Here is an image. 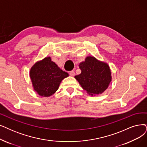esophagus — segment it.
Here are the masks:
<instances>
[{
  "instance_id": "1",
  "label": "esophagus",
  "mask_w": 147,
  "mask_h": 147,
  "mask_svg": "<svg viewBox=\"0 0 147 147\" xmlns=\"http://www.w3.org/2000/svg\"><path fill=\"white\" fill-rule=\"evenodd\" d=\"M69 75L70 76H72V77H74V76H75V73L74 70H72V71L69 72Z\"/></svg>"
}]
</instances>
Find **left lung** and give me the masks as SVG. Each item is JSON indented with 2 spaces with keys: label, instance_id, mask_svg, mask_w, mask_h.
<instances>
[{
  "label": "left lung",
  "instance_id": "obj_1",
  "mask_svg": "<svg viewBox=\"0 0 147 147\" xmlns=\"http://www.w3.org/2000/svg\"><path fill=\"white\" fill-rule=\"evenodd\" d=\"M81 73L75 76L87 93L92 96L102 93L111 82V71L108 64L93 57H86L80 64Z\"/></svg>",
  "mask_w": 147,
  "mask_h": 147
}]
</instances>
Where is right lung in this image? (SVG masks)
Returning <instances> with one entry per match:
<instances>
[{
  "mask_svg": "<svg viewBox=\"0 0 147 147\" xmlns=\"http://www.w3.org/2000/svg\"><path fill=\"white\" fill-rule=\"evenodd\" d=\"M69 76L57 64L51 61V57H46L37 62L30 70L34 89L39 95L51 96L58 90L61 81Z\"/></svg>",
  "mask_w": 147,
  "mask_h": 147,
  "instance_id": "add662e5",
  "label": "right lung"
}]
</instances>
